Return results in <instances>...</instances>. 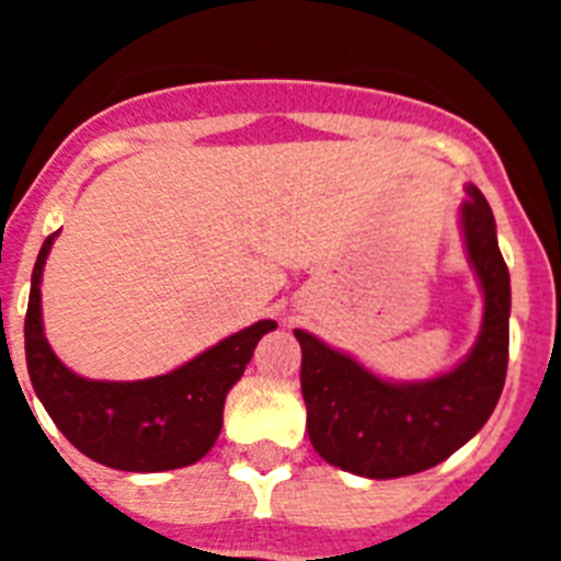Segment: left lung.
<instances>
[{
	"label": "left lung",
	"mask_w": 561,
	"mask_h": 561,
	"mask_svg": "<svg viewBox=\"0 0 561 561\" xmlns=\"http://www.w3.org/2000/svg\"><path fill=\"white\" fill-rule=\"evenodd\" d=\"M458 221L483 291V323L455 368L433 379H385L356 356L295 329L304 348L300 388L311 447L342 472L390 480L433 469L474 438L497 408L508 368L512 277L492 207L474 185H466Z\"/></svg>",
	"instance_id": "1"
}]
</instances>
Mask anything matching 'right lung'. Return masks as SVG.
<instances>
[{
	"label": "right lung",
	"instance_id": "right-lung-1",
	"mask_svg": "<svg viewBox=\"0 0 561 561\" xmlns=\"http://www.w3.org/2000/svg\"><path fill=\"white\" fill-rule=\"evenodd\" d=\"M56 236L36 257L24 317L27 374L49 419L87 458L121 472H168L205 458L225 424L227 393L244 376L257 340L277 329L275 320H257L162 376L87 379L44 336L42 275Z\"/></svg>",
	"mask_w": 561,
	"mask_h": 561
}]
</instances>
